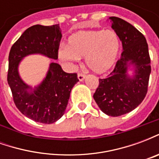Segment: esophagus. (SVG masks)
Masks as SVG:
<instances>
[{"instance_id": "esophagus-1", "label": "esophagus", "mask_w": 159, "mask_h": 159, "mask_svg": "<svg viewBox=\"0 0 159 159\" xmlns=\"http://www.w3.org/2000/svg\"><path fill=\"white\" fill-rule=\"evenodd\" d=\"M77 77H78V80H79L80 82H83V80L85 79V75L83 74V73H79V74L77 75Z\"/></svg>"}]
</instances>
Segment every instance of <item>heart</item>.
Masks as SVG:
<instances>
[{
    "mask_svg": "<svg viewBox=\"0 0 159 159\" xmlns=\"http://www.w3.org/2000/svg\"><path fill=\"white\" fill-rule=\"evenodd\" d=\"M119 51V36L113 30H79L69 36L67 46L59 49L58 57L68 65L84 57L89 69L103 74L115 65Z\"/></svg>",
    "mask_w": 159,
    "mask_h": 159,
    "instance_id": "1",
    "label": "heart"
}]
</instances>
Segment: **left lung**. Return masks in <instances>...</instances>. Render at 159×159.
I'll return each instance as SVG.
<instances>
[{"mask_svg": "<svg viewBox=\"0 0 159 159\" xmlns=\"http://www.w3.org/2000/svg\"><path fill=\"white\" fill-rule=\"evenodd\" d=\"M109 19L123 51L113 71L107 78L99 80L93 99L104 113L118 117L135 109L146 97L151 59L147 40L136 28L117 17ZM129 70H132L131 76Z\"/></svg>", "mask_w": 159, "mask_h": 159, "instance_id": "8db88e82", "label": "left lung"}]
</instances>
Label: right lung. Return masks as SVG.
<instances>
[{
	"instance_id": "obj_1",
	"label": "right lung",
	"mask_w": 159,
	"mask_h": 159,
	"mask_svg": "<svg viewBox=\"0 0 159 159\" xmlns=\"http://www.w3.org/2000/svg\"><path fill=\"white\" fill-rule=\"evenodd\" d=\"M61 37L59 25H36L23 33L9 52L7 83L13 101L21 113L37 123L50 124L62 117L71 89L78 82L77 75L65 72L59 64L52 62L42 83L32 88L20 77L19 66L30 54L58 59Z\"/></svg>"
}]
</instances>
